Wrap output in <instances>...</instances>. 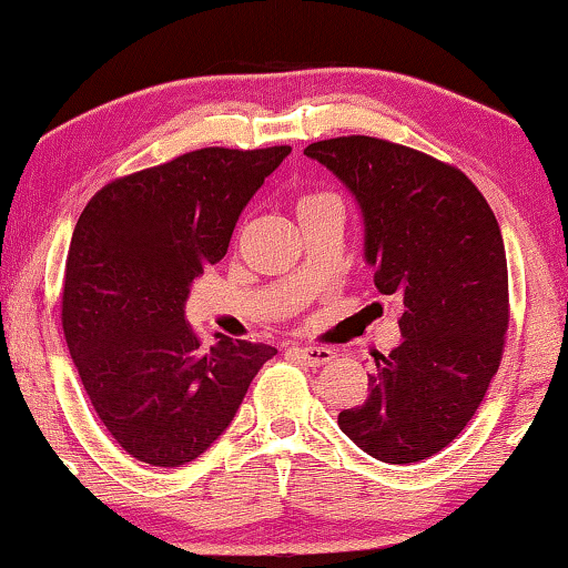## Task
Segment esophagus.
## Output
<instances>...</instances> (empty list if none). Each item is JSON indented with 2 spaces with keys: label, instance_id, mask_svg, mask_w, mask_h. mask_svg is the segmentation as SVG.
I'll return each mask as SVG.
<instances>
[{
  "label": "esophagus",
  "instance_id": "esophagus-1",
  "mask_svg": "<svg viewBox=\"0 0 568 568\" xmlns=\"http://www.w3.org/2000/svg\"><path fill=\"white\" fill-rule=\"evenodd\" d=\"M292 354L297 356L302 364H307V367H323V364L336 359V352L325 346H294Z\"/></svg>",
  "mask_w": 568,
  "mask_h": 568
}]
</instances>
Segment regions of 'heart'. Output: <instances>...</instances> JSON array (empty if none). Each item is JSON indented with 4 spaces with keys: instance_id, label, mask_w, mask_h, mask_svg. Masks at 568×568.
I'll list each match as a JSON object with an SVG mask.
<instances>
[{
    "instance_id": "heart-1",
    "label": "heart",
    "mask_w": 568,
    "mask_h": 568,
    "mask_svg": "<svg viewBox=\"0 0 568 568\" xmlns=\"http://www.w3.org/2000/svg\"><path fill=\"white\" fill-rule=\"evenodd\" d=\"M325 199H333V196H328V193H305V196L300 199L297 212H300V214H302V212H307V209L317 206V204H321V201H325Z\"/></svg>"
}]
</instances>
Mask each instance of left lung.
I'll return each mask as SVG.
<instances>
[{
	"instance_id": "left-lung-1",
	"label": "left lung",
	"mask_w": 568,
	"mask_h": 568,
	"mask_svg": "<svg viewBox=\"0 0 568 568\" xmlns=\"http://www.w3.org/2000/svg\"><path fill=\"white\" fill-rule=\"evenodd\" d=\"M305 154L352 191L375 286L403 302L400 346L375 354L367 400L341 410L338 426L375 460H426L465 429L499 369L509 325L499 222L468 175L410 146L338 136Z\"/></svg>"
}]
</instances>
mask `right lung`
Masks as SVG:
<instances>
[{
  "instance_id": "obj_1",
  "label": "right lung",
  "mask_w": 568,
  "mask_h": 568,
  "mask_svg": "<svg viewBox=\"0 0 568 568\" xmlns=\"http://www.w3.org/2000/svg\"><path fill=\"white\" fill-rule=\"evenodd\" d=\"M292 146H206L100 189L67 255L61 325L84 393L136 460H196L235 418L274 346L185 323L193 278L224 258L232 230Z\"/></svg>"
}]
</instances>
